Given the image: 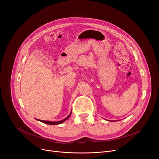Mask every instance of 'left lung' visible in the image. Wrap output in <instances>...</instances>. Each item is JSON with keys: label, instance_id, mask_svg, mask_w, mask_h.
Listing matches in <instances>:
<instances>
[{"label": "left lung", "instance_id": "left-lung-1", "mask_svg": "<svg viewBox=\"0 0 159 159\" xmlns=\"http://www.w3.org/2000/svg\"><path fill=\"white\" fill-rule=\"evenodd\" d=\"M115 121H116V120H115Z\"/></svg>", "mask_w": 159, "mask_h": 159}]
</instances>
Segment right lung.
<instances>
[{"label": "right lung", "mask_w": 159, "mask_h": 159, "mask_svg": "<svg viewBox=\"0 0 159 159\" xmlns=\"http://www.w3.org/2000/svg\"><path fill=\"white\" fill-rule=\"evenodd\" d=\"M71 114V111L70 112V115H69L68 116H67L66 118H65L64 119H63V120H60V121H57V122L48 121V120H39V119H37V120H39V121H40V122H43V123H45V124H50V125H56V124H62V122H65L66 120H68V119L70 118V116Z\"/></svg>", "instance_id": "1"}]
</instances>
